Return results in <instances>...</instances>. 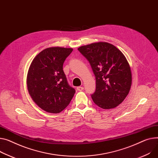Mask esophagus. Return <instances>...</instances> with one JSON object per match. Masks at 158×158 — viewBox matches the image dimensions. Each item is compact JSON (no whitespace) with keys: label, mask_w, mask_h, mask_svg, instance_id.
<instances>
[{"label":"esophagus","mask_w":158,"mask_h":158,"mask_svg":"<svg viewBox=\"0 0 158 158\" xmlns=\"http://www.w3.org/2000/svg\"><path fill=\"white\" fill-rule=\"evenodd\" d=\"M77 89L78 91H82V90L84 89V88H83L82 86H78V87L77 88Z\"/></svg>","instance_id":"1"}]
</instances>
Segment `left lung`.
I'll return each instance as SVG.
<instances>
[{"instance_id":"8db88e82","label":"left lung","mask_w":158,"mask_h":158,"mask_svg":"<svg viewBox=\"0 0 158 158\" xmlns=\"http://www.w3.org/2000/svg\"><path fill=\"white\" fill-rule=\"evenodd\" d=\"M78 51L89 61L96 79L91 98L103 109L116 107L129 93L131 72L128 62L116 47L99 42L79 47Z\"/></svg>"}]
</instances>
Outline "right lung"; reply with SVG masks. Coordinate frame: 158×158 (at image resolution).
<instances>
[{"mask_svg":"<svg viewBox=\"0 0 158 158\" xmlns=\"http://www.w3.org/2000/svg\"><path fill=\"white\" fill-rule=\"evenodd\" d=\"M73 49L52 47L34 58L29 67L27 83L30 95L44 110L57 114L64 110L76 93L63 70Z\"/></svg>","mask_w":158,"mask_h":158,"instance_id":"add662e5","label":"right lung"}]
</instances>
